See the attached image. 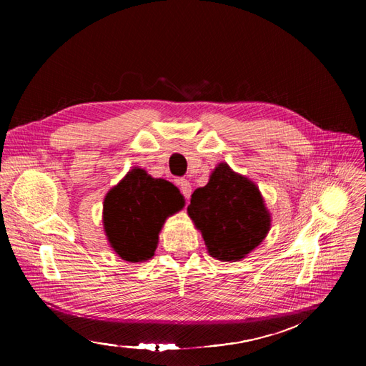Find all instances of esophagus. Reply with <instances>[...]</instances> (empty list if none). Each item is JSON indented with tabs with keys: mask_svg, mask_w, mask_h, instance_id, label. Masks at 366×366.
I'll return each mask as SVG.
<instances>
[{
	"mask_svg": "<svg viewBox=\"0 0 366 366\" xmlns=\"http://www.w3.org/2000/svg\"><path fill=\"white\" fill-rule=\"evenodd\" d=\"M179 186H180V191H182V194L184 195L186 200H189L191 194H192V186H191V183L183 179V180L179 182Z\"/></svg>",
	"mask_w": 366,
	"mask_h": 366,
	"instance_id": "obj_1",
	"label": "esophagus"
}]
</instances>
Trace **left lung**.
Wrapping results in <instances>:
<instances>
[{"label":"left lung","instance_id":"8db88e82","mask_svg":"<svg viewBox=\"0 0 366 366\" xmlns=\"http://www.w3.org/2000/svg\"><path fill=\"white\" fill-rule=\"evenodd\" d=\"M187 215L202 232L207 253L219 261H241L267 237L272 215L259 187L223 162L206 186L194 191Z\"/></svg>","mask_w":366,"mask_h":366}]
</instances>
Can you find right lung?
I'll return each mask as SVG.
<instances>
[{
    "instance_id": "obj_1",
    "label": "right lung",
    "mask_w": 366,
    "mask_h": 366,
    "mask_svg": "<svg viewBox=\"0 0 366 366\" xmlns=\"http://www.w3.org/2000/svg\"><path fill=\"white\" fill-rule=\"evenodd\" d=\"M183 207L179 187L134 166L104 198L102 223L109 247L128 262L151 259L166 218Z\"/></svg>"
}]
</instances>
